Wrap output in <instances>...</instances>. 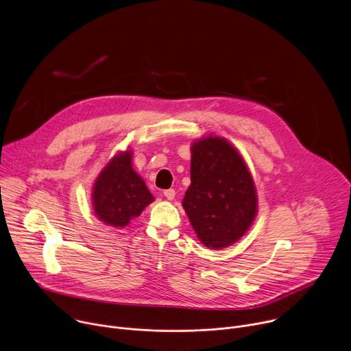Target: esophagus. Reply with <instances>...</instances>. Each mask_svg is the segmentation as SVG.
Returning a JSON list of instances; mask_svg holds the SVG:
<instances>
[{
  "mask_svg": "<svg viewBox=\"0 0 351 351\" xmlns=\"http://www.w3.org/2000/svg\"><path fill=\"white\" fill-rule=\"evenodd\" d=\"M175 194H176V193H175L173 189H168V190L164 191V195H165L168 199H173V198H175Z\"/></svg>",
  "mask_w": 351,
  "mask_h": 351,
  "instance_id": "1",
  "label": "esophagus"
}]
</instances>
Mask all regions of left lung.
<instances>
[{"instance_id":"1","label":"left lung","mask_w":351,"mask_h":351,"mask_svg":"<svg viewBox=\"0 0 351 351\" xmlns=\"http://www.w3.org/2000/svg\"><path fill=\"white\" fill-rule=\"evenodd\" d=\"M190 178L182 204L199 241L208 248L237 241L257 214L256 186L237 149L221 137L193 143Z\"/></svg>"}]
</instances>
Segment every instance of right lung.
I'll use <instances>...</instances> for the list:
<instances>
[{"instance_id":"add662e5","label":"right lung","mask_w":351,"mask_h":351,"mask_svg":"<svg viewBox=\"0 0 351 351\" xmlns=\"http://www.w3.org/2000/svg\"><path fill=\"white\" fill-rule=\"evenodd\" d=\"M130 160V152L118 154L94 183V213L108 226H126L132 218L138 217L149 203L154 202L144 180L133 171Z\"/></svg>"}]
</instances>
